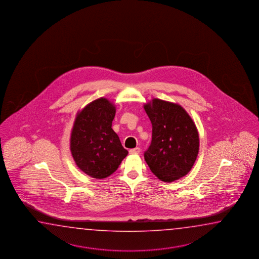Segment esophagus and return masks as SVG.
Instances as JSON below:
<instances>
[{
    "mask_svg": "<svg viewBox=\"0 0 259 259\" xmlns=\"http://www.w3.org/2000/svg\"><path fill=\"white\" fill-rule=\"evenodd\" d=\"M141 152V149L139 147L134 148V149H131L130 150V153L131 154H138Z\"/></svg>",
    "mask_w": 259,
    "mask_h": 259,
    "instance_id": "esophagus-1",
    "label": "esophagus"
}]
</instances>
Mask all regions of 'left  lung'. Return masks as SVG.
<instances>
[{"label":"left lung","instance_id":"8db88e82","mask_svg":"<svg viewBox=\"0 0 259 259\" xmlns=\"http://www.w3.org/2000/svg\"><path fill=\"white\" fill-rule=\"evenodd\" d=\"M152 122V142L144 152L148 166L160 180L172 182L188 174L198 156V132L181 106L154 98L144 105Z\"/></svg>","mask_w":259,"mask_h":259}]
</instances>
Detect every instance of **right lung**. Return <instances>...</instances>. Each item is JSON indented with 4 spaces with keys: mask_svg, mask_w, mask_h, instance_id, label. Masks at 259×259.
I'll return each mask as SVG.
<instances>
[{
    "mask_svg": "<svg viewBox=\"0 0 259 259\" xmlns=\"http://www.w3.org/2000/svg\"><path fill=\"white\" fill-rule=\"evenodd\" d=\"M116 107L98 98L77 114L71 131V155L77 166L89 177L106 178L117 170L127 151L112 130Z\"/></svg>",
    "mask_w": 259,
    "mask_h": 259,
    "instance_id": "right-lung-1",
    "label": "right lung"
}]
</instances>
